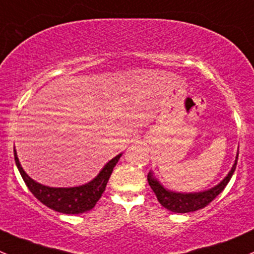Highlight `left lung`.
<instances>
[{"label":"left lung","mask_w":254,"mask_h":254,"mask_svg":"<svg viewBox=\"0 0 254 254\" xmlns=\"http://www.w3.org/2000/svg\"><path fill=\"white\" fill-rule=\"evenodd\" d=\"M238 154L236 157L234 165L232 170L229 171L228 175L223 178L221 183L214 186L213 188L208 190H203V192H195V193H178L172 192V190H166L156 178L153 177L152 172L148 173L147 180H148V185L153 190L154 194H156L157 199L162 206L167 208L168 211L176 212V213H188V212H194L198 209L204 208L208 206L214 198L226 188L228 185L229 180L233 176V172L236 171V166H237Z\"/></svg>","instance_id":"1"}]
</instances>
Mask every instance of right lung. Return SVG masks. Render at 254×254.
<instances>
[{
  "label": "right lung",
  "instance_id": "obj_1",
  "mask_svg": "<svg viewBox=\"0 0 254 254\" xmlns=\"http://www.w3.org/2000/svg\"><path fill=\"white\" fill-rule=\"evenodd\" d=\"M13 152L17 168L20 171L26 186L32 192V194L48 208L66 214L84 213V212L92 209L96 206L102 193L105 192L106 186H107L108 180L112 175L116 163L122 156V154H118L115 158L111 159L102 168V171L98 173L97 177L91 182L86 183V185L78 186V187L55 188L41 185V183H37L32 178L28 177L27 173L21 167L16 149H13Z\"/></svg>",
  "mask_w": 254,
  "mask_h": 254
}]
</instances>
